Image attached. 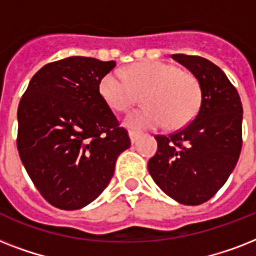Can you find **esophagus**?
<instances>
[{
  "label": "esophagus",
  "mask_w": 256,
  "mask_h": 256,
  "mask_svg": "<svg viewBox=\"0 0 256 256\" xmlns=\"http://www.w3.org/2000/svg\"><path fill=\"white\" fill-rule=\"evenodd\" d=\"M128 136H130L132 144H136V140H138V136H140V132H134V130H130V132H128Z\"/></svg>",
  "instance_id": "34e87169"
}]
</instances>
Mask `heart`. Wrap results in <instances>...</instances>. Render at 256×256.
I'll return each mask as SVG.
<instances>
[{
    "instance_id": "b5f03b06",
    "label": "heart",
    "mask_w": 256,
    "mask_h": 256,
    "mask_svg": "<svg viewBox=\"0 0 256 256\" xmlns=\"http://www.w3.org/2000/svg\"><path fill=\"white\" fill-rule=\"evenodd\" d=\"M144 96L146 108L136 110L126 120L134 128H158L170 122L179 128L188 124L200 106L202 92L198 80L178 65L164 61L134 64L126 76L120 69L104 74L100 94L108 108L126 112Z\"/></svg>"
}]
</instances>
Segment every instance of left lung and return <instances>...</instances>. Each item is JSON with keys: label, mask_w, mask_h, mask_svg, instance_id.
Masks as SVG:
<instances>
[{"label": "left lung", "mask_w": 256, "mask_h": 256, "mask_svg": "<svg viewBox=\"0 0 256 256\" xmlns=\"http://www.w3.org/2000/svg\"><path fill=\"white\" fill-rule=\"evenodd\" d=\"M198 80L202 100L196 116L178 132L156 136L158 150L148 172L176 202L198 206L226 183L242 148V102L226 74L206 58L172 54Z\"/></svg>", "instance_id": "1"}]
</instances>
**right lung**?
<instances>
[{"label":"right lung","mask_w":256,"mask_h":256,"mask_svg":"<svg viewBox=\"0 0 256 256\" xmlns=\"http://www.w3.org/2000/svg\"><path fill=\"white\" fill-rule=\"evenodd\" d=\"M114 68V61L90 57L50 62L20 100V158L52 206L78 210L98 198L132 144L100 94V81Z\"/></svg>","instance_id":"right-lung-1"}]
</instances>
